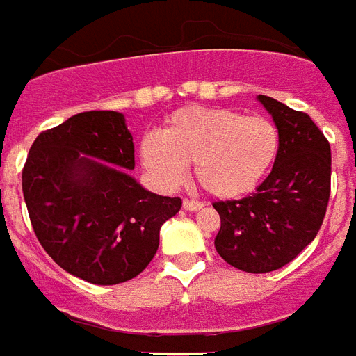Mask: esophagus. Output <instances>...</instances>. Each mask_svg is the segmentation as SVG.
Returning a JSON list of instances; mask_svg holds the SVG:
<instances>
[{
	"label": "esophagus",
	"instance_id": "34e87169",
	"mask_svg": "<svg viewBox=\"0 0 356 356\" xmlns=\"http://www.w3.org/2000/svg\"><path fill=\"white\" fill-rule=\"evenodd\" d=\"M184 208L189 210V212H195V210H200V208H202V202H200V200L184 199Z\"/></svg>",
	"mask_w": 356,
	"mask_h": 356
}]
</instances>
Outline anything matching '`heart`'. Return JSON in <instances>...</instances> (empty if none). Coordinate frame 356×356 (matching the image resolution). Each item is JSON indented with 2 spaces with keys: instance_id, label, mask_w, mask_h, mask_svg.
Listing matches in <instances>:
<instances>
[{
  "instance_id": "b5f03b06",
  "label": "heart",
  "mask_w": 356,
  "mask_h": 356,
  "mask_svg": "<svg viewBox=\"0 0 356 356\" xmlns=\"http://www.w3.org/2000/svg\"><path fill=\"white\" fill-rule=\"evenodd\" d=\"M280 131L264 116L218 106H186L170 114L159 135L140 144V157L157 180L175 186L193 163L195 180L218 199L250 193L280 152Z\"/></svg>"
}]
</instances>
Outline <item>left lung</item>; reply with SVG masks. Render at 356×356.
Segmentation results:
<instances>
[{
	"mask_svg": "<svg viewBox=\"0 0 356 356\" xmlns=\"http://www.w3.org/2000/svg\"><path fill=\"white\" fill-rule=\"evenodd\" d=\"M280 131L274 167L257 191L218 200L216 250L234 268L264 274L289 264L317 236L330 199V144L306 112L259 95Z\"/></svg>",
	"mask_w": 356,
	"mask_h": 356,
	"instance_id": "obj_1",
	"label": "left lung"
}]
</instances>
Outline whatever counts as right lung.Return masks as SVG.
I'll list each match as a JSON object with an SVG mask.
<instances>
[{
    "label": "right lung",
    "instance_id": "1",
    "mask_svg": "<svg viewBox=\"0 0 356 356\" xmlns=\"http://www.w3.org/2000/svg\"><path fill=\"white\" fill-rule=\"evenodd\" d=\"M131 168L135 144L114 111L80 112L29 148L22 193L33 232L84 282L116 285L138 276L156 255L161 225L180 210V197L146 191Z\"/></svg>",
    "mask_w": 356,
    "mask_h": 356
}]
</instances>
